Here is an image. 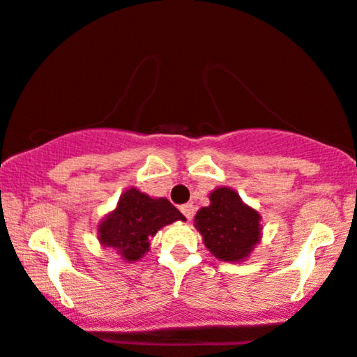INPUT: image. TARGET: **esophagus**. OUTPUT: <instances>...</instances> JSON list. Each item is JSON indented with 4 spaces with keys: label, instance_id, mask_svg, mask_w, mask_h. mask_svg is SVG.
Instances as JSON below:
<instances>
[{
    "label": "esophagus",
    "instance_id": "34e87169",
    "mask_svg": "<svg viewBox=\"0 0 357 357\" xmlns=\"http://www.w3.org/2000/svg\"><path fill=\"white\" fill-rule=\"evenodd\" d=\"M179 209H181V213L186 216L188 221H191L195 218V208H192V204H183Z\"/></svg>",
    "mask_w": 357,
    "mask_h": 357
}]
</instances>
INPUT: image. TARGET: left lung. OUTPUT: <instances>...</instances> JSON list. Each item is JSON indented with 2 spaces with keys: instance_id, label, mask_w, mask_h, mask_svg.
<instances>
[{
  "instance_id": "8db88e82",
  "label": "left lung",
  "mask_w": 357,
  "mask_h": 357,
  "mask_svg": "<svg viewBox=\"0 0 357 357\" xmlns=\"http://www.w3.org/2000/svg\"><path fill=\"white\" fill-rule=\"evenodd\" d=\"M209 199L211 204L201 208L195 218L197 231L218 259L239 263L259 243V214L229 188H218Z\"/></svg>"
}]
</instances>
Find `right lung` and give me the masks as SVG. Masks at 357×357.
I'll return each mask as SVG.
<instances>
[{"instance_id":"right-lung-1","label":"right lung","mask_w":357,"mask_h":357,"mask_svg":"<svg viewBox=\"0 0 357 357\" xmlns=\"http://www.w3.org/2000/svg\"><path fill=\"white\" fill-rule=\"evenodd\" d=\"M184 221V216L165 197L153 199L137 190L119 197L113 213L101 222L100 241L113 248L126 261H137L149 249V239L162 226Z\"/></svg>"}]
</instances>
